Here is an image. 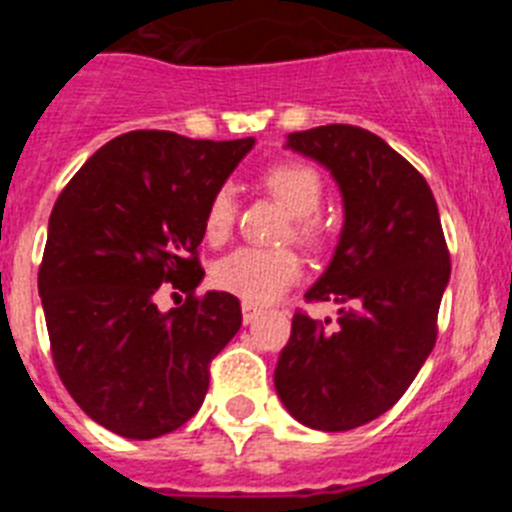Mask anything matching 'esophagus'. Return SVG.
Here are the masks:
<instances>
[{
	"instance_id": "1",
	"label": "esophagus",
	"mask_w": 512,
	"mask_h": 512,
	"mask_svg": "<svg viewBox=\"0 0 512 512\" xmlns=\"http://www.w3.org/2000/svg\"><path fill=\"white\" fill-rule=\"evenodd\" d=\"M241 312H243V323H253V320H259V315H261V307H256V305H251V302H243L241 305Z\"/></svg>"
}]
</instances>
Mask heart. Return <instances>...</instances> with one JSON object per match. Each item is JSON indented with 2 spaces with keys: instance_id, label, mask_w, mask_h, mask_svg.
<instances>
[{
  "instance_id": "b5f03b06",
  "label": "heart",
  "mask_w": 512,
  "mask_h": 512,
  "mask_svg": "<svg viewBox=\"0 0 512 512\" xmlns=\"http://www.w3.org/2000/svg\"><path fill=\"white\" fill-rule=\"evenodd\" d=\"M261 182L292 215L295 238L315 246L323 235V223L315 212L323 202V179L312 166L302 161H279L261 174ZM235 223V192L230 184H220L210 194L202 217L205 238L210 243H225ZM300 256L292 248H253L243 246L217 261L212 282L217 289L241 297L251 305H266L277 300L300 279Z\"/></svg>"
}]
</instances>
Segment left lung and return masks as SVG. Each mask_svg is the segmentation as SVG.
Masks as SVG:
<instances>
[{
  "mask_svg": "<svg viewBox=\"0 0 512 512\" xmlns=\"http://www.w3.org/2000/svg\"><path fill=\"white\" fill-rule=\"evenodd\" d=\"M343 194L341 241L307 302H338V325L297 310L274 387L315 431H351L395 405L436 346L451 261L436 200L418 169L379 135L320 125L287 135Z\"/></svg>",
  "mask_w": 512,
  "mask_h": 512,
  "instance_id": "left-lung-1",
  "label": "left lung"
}]
</instances>
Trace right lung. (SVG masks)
<instances>
[{"mask_svg": "<svg viewBox=\"0 0 512 512\" xmlns=\"http://www.w3.org/2000/svg\"><path fill=\"white\" fill-rule=\"evenodd\" d=\"M251 146L133 130L58 194L38 271L53 364L76 405L117 436L148 441L187 423L210 361L241 328L238 297L194 289L207 200ZM164 281L190 292L182 308L157 310Z\"/></svg>", "mask_w": 512, "mask_h": 512, "instance_id": "right-lung-1", "label": "right lung"}]
</instances>
